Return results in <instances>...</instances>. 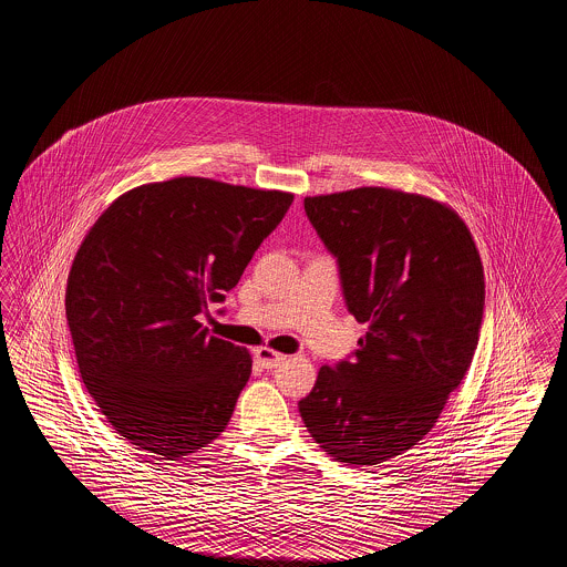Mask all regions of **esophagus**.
<instances>
[{"mask_svg": "<svg viewBox=\"0 0 567 567\" xmlns=\"http://www.w3.org/2000/svg\"><path fill=\"white\" fill-rule=\"evenodd\" d=\"M255 357H257V363H259L261 368H266V370H274V368H278V365H282V363L287 361V354L276 352L274 349H270V347L257 349Z\"/></svg>", "mask_w": 567, "mask_h": 567, "instance_id": "esophagus-1", "label": "esophagus"}]
</instances>
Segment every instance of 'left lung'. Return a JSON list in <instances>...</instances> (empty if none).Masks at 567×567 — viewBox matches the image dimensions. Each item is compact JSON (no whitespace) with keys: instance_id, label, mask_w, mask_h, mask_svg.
Listing matches in <instances>:
<instances>
[{"instance_id":"1","label":"left lung","mask_w":567,"mask_h":567,"mask_svg":"<svg viewBox=\"0 0 567 567\" xmlns=\"http://www.w3.org/2000/svg\"><path fill=\"white\" fill-rule=\"evenodd\" d=\"M303 208L368 333L352 361L319 370L299 414L329 457L377 467L432 432L472 363L481 252L463 218L421 193L359 187L306 197Z\"/></svg>"}]
</instances>
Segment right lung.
Segmentation results:
<instances>
[{"label":"right lung","mask_w":567,"mask_h":567,"mask_svg":"<svg viewBox=\"0 0 567 567\" xmlns=\"http://www.w3.org/2000/svg\"><path fill=\"white\" fill-rule=\"evenodd\" d=\"M293 193L178 176L118 195L65 291L82 382L114 432L178 461L225 432L252 357L199 315L238 285Z\"/></svg>","instance_id":"add662e5"}]
</instances>
